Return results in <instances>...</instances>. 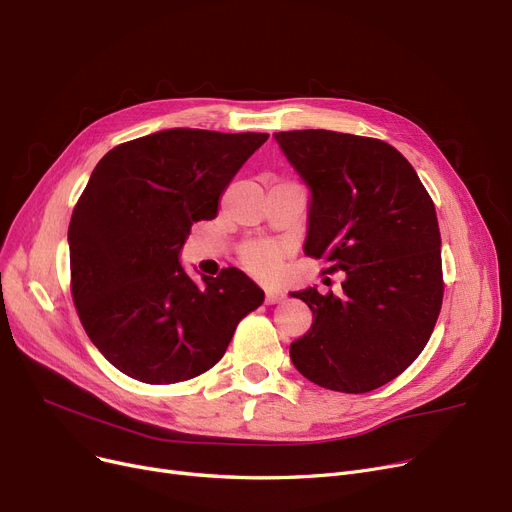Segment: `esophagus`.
I'll list each match as a JSON object with an SVG mask.
<instances>
[{
    "instance_id": "esophagus-1",
    "label": "esophagus",
    "mask_w": 512,
    "mask_h": 512,
    "mask_svg": "<svg viewBox=\"0 0 512 512\" xmlns=\"http://www.w3.org/2000/svg\"><path fill=\"white\" fill-rule=\"evenodd\" d=\"M284 299V292L282 290H265V303H278Z\"/></svg>"
}]
</instances>
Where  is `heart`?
Segmentation results:
<instances>
[{
  "label": "heart",
  "mask_w": 512,
  "mask_h": 512,
  "mask_svg": "<svg viewBox=\"0 0 512 512\" xmlns=\"http://www.w3.org/2000/svg\"><path fill=\"white\" fill-rule=\"evenodd\" d=\"M245 261V267L265 280H272L280 274V265H282V249L274 247V245H261V247H253L242 257Z\"/></svg>",
  "instance_id": "heart-1"
}]
</instances>
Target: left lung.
<instances>
[{"mask_svg": "<svg viewBox=\"0 0 512 512\" xmlns=\"http://www.w3.org/2000/svg\"><path fill=\"white\" fill-rule=\"evenodd\" d=\"M309 188L305 255L344 272L342 297L290 292L313 324L290 359L313 384L363 394L392 382L425 348L442 307L434 201L392 145L334 130L274 132Z\"/></svg>", "mask_w": 512, "mask_h": 512, "instance_id": "left-lung-1", "label": "left lung"}]
</instances>
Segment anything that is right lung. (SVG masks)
<instances>
[{
  "instance_id": "add662e5",
  "label": "right lung",
  "mask_w": 512,
  "mask_h": 512,
  "mask_svg": "<svg viewBox=\"0 0 512 512\" xmlns=\"http://www.w3.org/2000/svg\"><path fill=\"white\" fill-rule=\"evenodd\" d=\"M263 132L168 128L107 151L68 228L72 299L99 353L128 378L174 384L218 363L263 290L236 267L195 282L180 251Z\"/></svg>"
}]
</instances>
